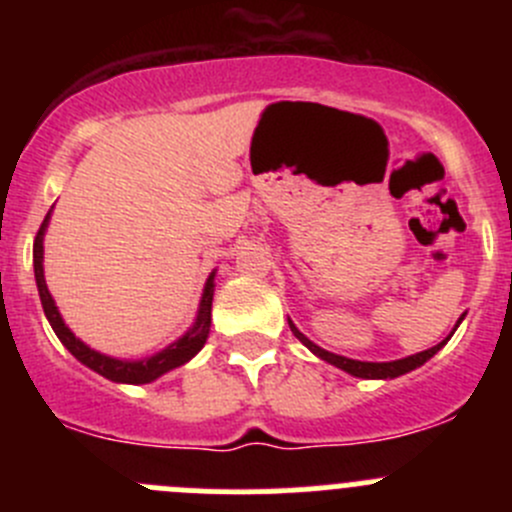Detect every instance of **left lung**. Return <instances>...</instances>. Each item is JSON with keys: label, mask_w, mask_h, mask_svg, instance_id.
<instances>
[{"label": "left lung", "mask_w": 512, "mask_h": 512, "mask_svg": "<svg viewBox=\"0 0 512 512\" xmlns=\"http://www.w3.org/2000/svg\"><path fill=\"white\" fill-rule=\"evenodd\" d=\"M463 317H466V314H463ZM463 317L458 319V324L463 322ZM287 322H289V329H292L294 337H297L299 342H302L304 347L309 349V352H312L314 356H319L322 361H327V364L337 366V369H342V371H347V374L356 376V379H396V376H401V374H409V371H414V369H418V366L426 364V361L431 359V356L436 354L438 349H443V344H446L448 339L453 337V332L458 329V324H456V327H453V332L448 334V337L443 339L441 344L426 349V352L404 356V359H396V361H359V359H349V356H339V354L327 352V349L317 347L312 339H307L302 332H299L297 327H294L292 319H287Z\"/></svg>", "instance_id": "8db88e82"}]
</instances>
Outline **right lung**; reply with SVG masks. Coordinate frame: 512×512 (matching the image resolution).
Here are the masks:
<instances>
[{"label": "right lung", "mask_w": 512, "mask_h": 512, "mask_svg": "<svg viewBox=\"0 0 512 512\" xmlns=\"http://www.w3.org/2000/svg\"><path fill=\"white\" fill-rule=\"evenodd\" d=\"M51 220V210L46 213L44 223H41L39 232H36L34 240V277H36V287H39V297H41V307H44L46 319H49L51 329H54L56 337L61 339L66 349L76 356L84 366H89L91 371L96 374L106 376L108 381H116V384H151L156 381L158 376L168 374V371L178 369V366L188 364L200 349L205 347L210 334V312H213V294H215V270L210 272L208 282L203 287V297H200L198 304V314H195V322L190 324L188 332L183 334L180 339H175L173 344H168L160 352L143 356V359H116V356H108L91 349L89 344L81 342L69 327H66L64 317H61L59 307H56L54 297H51L49 287H46L44 280V232L49 227Z\"/></svg>", "instance_id": "right-lung-1"}]
</instances>
